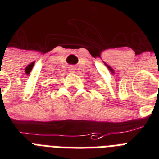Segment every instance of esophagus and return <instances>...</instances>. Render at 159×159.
Listing matches in <instances>:
<instances>
[{
	"label": "esophagus",
	"mask_w": 159,
	"mask_h": 159,
	"mask_svg": "<svg viewBox=\"0 0 159 159\" xmlns=\"http://www.w3.org/2000/svg\"><path fill=\"white\" fill-rule=\"evenodd\" d=\"M75 69L74 66H70L69 67V71L70 72V73H75Z\"/></svg>",
	"instance_id": "34e87169"
}]
</instances>
